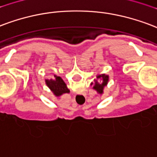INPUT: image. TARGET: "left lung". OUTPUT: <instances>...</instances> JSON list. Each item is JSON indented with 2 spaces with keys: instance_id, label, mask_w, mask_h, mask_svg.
<instances>
[{
  "instance_id": "obj_1",
  "label": "left lung",
  "mask_w": 157,
  "mask_h": 157,
  "mask_svg": "<svg viewBox=\"0 0 157 157\" xmlns=\"http://www.w3.org/2000/svg\"><path fill=\"white\" fill-rule=\"evenodd\" d=\"M95 83H91V86L93 85V89L96 90L98 94L102 95L104 92V88L106 86L109 82V75L105 74H100L96 75V79L94 80Z\"/></svg>"
}]
</instances>
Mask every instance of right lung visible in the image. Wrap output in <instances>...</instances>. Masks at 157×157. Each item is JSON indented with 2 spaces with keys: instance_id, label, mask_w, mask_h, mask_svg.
Here are the masks:
<instances>
[{
  "instance_id": "obj_1",
  "label": "right lung",
  "mask_w": 157,
  "mask_h": 157,
  "mask_svg": "<svg viewBox=\"0 0 157 157\" xmlns=\"http://www.w3.org/2000/svg\"><path fill=\"white\" fill-rule=\"evenodd\" d=\"M46 85L48 86L50 90H52V93L56 96H61V95L66 93H69L70 90L67 88V84L64 81L57 75H54L53 79H46Z\"/></svg>"
}]
</instances>
